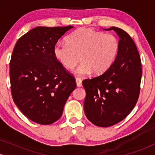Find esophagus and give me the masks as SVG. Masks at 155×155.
Segmentation results:
<instances>
[{"label":"esophagus","instance_id":"esophagus-1","mask_svg":"<svg viewBox=\"0 0 155 155\" xmlns=\"http://www.w3.org/2000/svg\"><path fill=\"white\" fill-rule=\"evenodd\" d=\"M75 81H76V83H77L78 87H82V80H81V79H80V78H75Z\"/></svg>","mask_w":155,"mask_h":155}]
</instances>
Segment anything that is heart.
<instances>
[{"instance_id":"b5f03b06","label":"heart","mask_w":155,"mask_h":155,"mask_svg":"<svg viewBox=\"0 0 155 155\" xmlns=\"http://www.w3.org/2000/svg\"><path fill=\"white\" fill-rule=\"evenodd\" d=\"M119 51V42L111 34H104L89 28H80L71 34L67 43L57 42L54 54L66 70L72 71L80 61L76 71L80 75L93 72L96 75L104 73L115 61Z\"/></svg>"}]
</instances>
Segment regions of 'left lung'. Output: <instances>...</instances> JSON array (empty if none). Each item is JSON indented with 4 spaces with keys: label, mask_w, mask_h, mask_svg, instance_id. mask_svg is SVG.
I'll return each mask as SVG.
<instances>
[{
    "label": "left lung",
    "mask_w": 155,
    "mask_h": 155,
    "mask_svg": "<svg viewBox=\"0 0 155 155\" xmlns=\"http://www.w3.org/2000/svg\"><path fill=\"white\" fill-rule=\"evenodd\" d=\"M119 51L109 70L101 75L82 81L86 97L84 111L95 126L109 127L124 120L136 104L143 71L136 45L126 31L116 27Z\"/></svg>",
    "instance_id": "left-lung-1"
}]
</instances>
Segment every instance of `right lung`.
Segmentation results:
<instances>
[{
  "label": "right lung",
  "mask_w": 155,
  "mask_h": 155,
  "mask_svg": "<svg viewBox=\"0 0 155 155\" xmlns=\"http://www.w3.org/2000/svg\"><path fill=\"white\" fill-rule=\"evenodd\" d=\"M73 26L37 27L18 40L10 62V89L19 109L32 121L49 125L62 116L75 79L54 54L58 40Z\"/></svg>",
  "instance_id": "1"
}]
</instances>
